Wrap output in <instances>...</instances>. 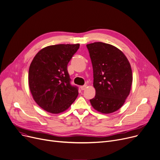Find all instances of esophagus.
Returning a JSON list of instances; mask_svg holds the SVG:
<instances>
[{
  "instance_id": "obj_1",
  "label": "esophagus",
  "mask_w": 160,
  "mask_h": 160,
  "mask_svg": "<svg viewBox=\"0 0 160 160\" xmlns=\"http://www.w3.org/2000/svg\"><path fill=\"white\" fill-rule=\"evenodd\" d=\"M87 87V84H84V86H81V87L80 88H81V90H84Z\"/></svg>"
}]
</instances>
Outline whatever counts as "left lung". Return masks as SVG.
<instances>
[{"label": "left lung", "instance_id": "8db88e82", "mask_svg": "<svg viewBox=\"0 0 160 160\" xmlns=\"http://www.w3.org/2000/svg\"><path fill=\"white\" fill-rule=\"evenodd\" d=\"M93 71L95 96L92 107L102 113L119 109L129 95L132 82L131 65L126 56L116 47L102 43L87 44Z\"/></svg>", "mask_w": 160, "mask_h": 160}]
</instances>
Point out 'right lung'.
<instances>
[{
	"label": "right lung",
	"mask_w": 160,
	"mask_h": 160,
	"mask_svg": "<svg viewBox=\"0 0 160 160\" xmlns=\"http://www.w3.org/2000/svg\"><path fill=\"white\" fill-rule=\"evenodd\" d=\"M79 48V43L50 45L34 57L29 70V89L45 111L62 113L76 99L78 90L70 84L67 65Z\"/></svg>",
	"instance_id": "right-lung-1"
}]
</instances>
